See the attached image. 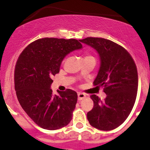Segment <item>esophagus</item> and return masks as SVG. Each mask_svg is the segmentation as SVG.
<instances>
[{
	"instance_id": "34e87169",
	"label": "esophagus",
	"mask_w": 150,
	"mask_h": 150,
	"mask_svg": "<svg viewBox=\"0 0 150 150\" xmlns=\"http://www.w3.org/2000/svg\"><path fill=\"white\" fill-rule=\"evenodd\" d=\"M86 95H85L84 93H81V92H79V93H78V100H83V99L86 98Z\"/></svg>"
}]
</instances>
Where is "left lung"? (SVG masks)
I'll list each match as a JSON object with an SVG mask.
<instances>
[{
  "label": "left lung",
  "instance_id": "left-lung-1",
  "mask_svg": "<svg viewBox=\"0 0 150 150\" xmlns=\"http://www.w3.org/2000/svg\"><path fill=\"white\" fill-rule=\"evenodd\" d=\"M79 41L98 53L100 68L93 83L104 87L107 95L104 100L90 96L94 107L87 112V119L99 130L115 129L125 121L134 105L138 87L136 64L125 49L110 40L87 38Z\"/></svg>",
  "mask_w": 150,
  "mask_h": 150
}]
</instances>
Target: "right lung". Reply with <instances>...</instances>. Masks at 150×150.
<instances>
[{
  "instance_id": "right-lung-1",
  "label": "right lung",
  "mask_w": 150,
  "mask_h": 150,
  "mask_svg": "<svg viewBox=\"0 0 150 150\" xmlns=\"http://www.w3.org/2000/svg\"><path fill=\"white\" fill-rule=\"evenodd\" d=\"M75 39L42 38L30 43L16 62L14 83L17 98L22 109L41 128L56 130L72 120L77 101L75 91L50 88L52 76L59 73L64 58L74 50L82 49Z\"/></svg>"
}]
</instances>
